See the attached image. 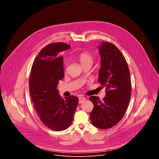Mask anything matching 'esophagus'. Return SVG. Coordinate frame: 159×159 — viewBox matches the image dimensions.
Masks as SVG:
<instances>
[{
  "instance_id": "1",
  "label": "esophagus",
  "mask_w": 159,
  "mask_h": 159,
  "mask_svg": "<svg viewBox=\"0 0 159 159\" xmlns=\"http://www.w3.org/2000/svg\"><path fill=\"white\" fill-rule=\"evenodd\" d=\"M85 101V98H84V97H80L79 98V104H81V103L84 102Z\"/></svg>"
}]
</instances>
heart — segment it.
Returning <instances> with one entry per match:
<instances>
[{"mask_svg":"<svg viewBox=\"0 0 159 159\" xmlns=\"http://www.w3.org/2000/svg\"><path fill=\"white\" fill-rule=\"evenodd\" d=\"M77 58L80 61L82 66H85L86 65L91 66L94 60L93 55L87 51H84L79 53L77 56Z\"/></svg>","mask_w":159,"mask_h":159,"instance_id":"b5f03b06","label":"heart"}]
</instances>
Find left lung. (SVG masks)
<instances>
[{"mask_svg": "<svg viewBox=\"0 0 159 159\" xmlns=\"http://www.w3.org/2000/svg\"><path fill=\"white\" fill-rule=\"evenodd\" d=\"M99 53L98 82L106 87V97L102 101L96 96L89 98L94 104L90 118L95 127L106 129L117 125L124 116L131 98V84L127 61L115 44L103 41Z\"/></svg>", "mask_w": 159, "mask_h": 159, "instance_id": "1", "label": "left lung"}]
</instances>
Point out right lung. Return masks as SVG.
<instances>
[{
    "instance_id": "right-lung-1",
    "label": "right lung",
    "mask_w": 159,
    "mask_h": 159,
    "mask_svg": "<svg viewBox=\"0 0 159 159\" xmlns=\"http://www.w3.org/2000/svg\"><path fill=\"white\" fill-rule=\"evenodd\" d=\"M70 48L61 42L47 45L39 52L30 72V93L34 109L41 122L57 131L70 126L79 102L74 96L62 99L57 89L64 77L60 53Z\"/></svg>"
}]
</instances>
